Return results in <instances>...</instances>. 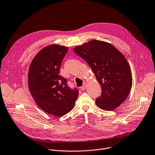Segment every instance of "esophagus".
I'll list each match as a JSON object with an SVG mask.
<instances>
[{
  "instance_id": "34e87169",
  "label": "esophagus",
  "mask_w": 155,
  "mask_h": 155,
  "mask_svg": "<svg viewBox=\"0 0 155 155\" xmlns=\"http://www.w3.org/2000/svg\"><path fill=\"white\" fill-rule=\"evenodd\" d=\"M86 83H84L83 84V86L81 87V89L82 91H84V90L86 89Z\"/></svg>"
}]
</instances>
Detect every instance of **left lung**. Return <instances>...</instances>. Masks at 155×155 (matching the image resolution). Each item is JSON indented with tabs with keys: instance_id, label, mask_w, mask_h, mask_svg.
<instances>
[{
	"instance_id": "obj_1",
	"label": "left lung",
	"mask_w": 155,
	"mask_h": 155,
	"mask_svg": "<svg viewBox=\"0 0 155 155\" xmlns=\"http://www.w3.org/2000/svg\"><path fill=\"white\" fill-rule=\"evenodd\" d=\"M74 51L91 68L101 87L96 98L97 106L113 110L127 98L132 86L129 64L123 54L112 45L93 40L74 48Z\"/></svg>"
}]
</instances>
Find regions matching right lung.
<instances>
[{"label":"right lung","instance_id":"obj_1","mask_svg":"<svg viewBox=\"0 0 155 155\" xmlns=\"http://www.w3.org/2000/svg\"><path fill=\"white\" fill-rule=\"evenodd\" d=\"M68 48L52 45L41 49L31 61L28 72V87L35 103L45 112L61 117L74 107L78 96L71 89L60 69Z\"/></svg>","mask_w":155,"mask_h":155}]
</instances>
